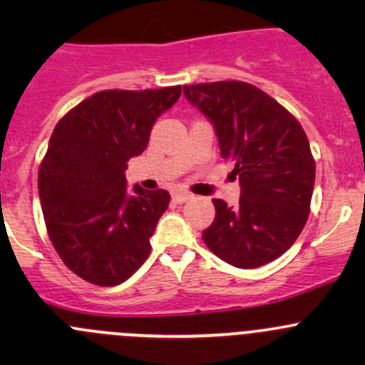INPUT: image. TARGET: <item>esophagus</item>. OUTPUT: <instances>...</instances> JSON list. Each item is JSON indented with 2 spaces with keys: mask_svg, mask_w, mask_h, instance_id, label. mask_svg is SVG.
Returning <instances> with one entry per match:
<instances>
[{
  "mask_svg": "<svg viewBox=\"0 0 365 365\" xmlns=\"http://www.w3.org/2000/svg\"><path fill=\"white\" fill-rule=\"evenodd\" d=\"M190 197H192V194L187 192V190H176V192H173V201H176V203H185Z\"/></svg>",
  "mask_w": 365,
  "mask_h": 365,
  "instance_id": "esophagus-1",
  "label": "esophagus"
}]
</instances>
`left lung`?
<instances>
[{"mask_svg":"<svg viewBox=\"0 0 365 365\" xmlns=\"http://www.w3.org/2000/svg\"><path fill=\"white\" fill-rule=\"evenodd\" d=\"M187 101L213 121L220 155L240 182V203L213 200L206 247L237 268L282 256L311 212L316 164L298 120L275 98L244 81L183 86Z\"/></svg>","mask_w":365,"mask_h":365,"instance_id":"8db88e82","label":"left lung"}]
</instances>
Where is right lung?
Listing matches in <instances>:
<instances>
[{"label": "right lung", "mask_w": 365, "mask_h": 365, "mask_svg": "<svg viewBox=\"0 0 365 365\" xmlns=\"http://www.w3.org/2000/svg\"><path fill=\"white\" fill-rule=\"evenodd\" d=\"M180 95L182 86L98 91L54 127L38 168L43 220L61 261L91 284H121L148 257L171 196L139 185L128 194L125 169Z\"/></svg>", "instance_id": "add662e5"}]
</instances>
